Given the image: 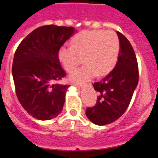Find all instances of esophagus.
<instances>
[{
    "instance_id": "1",
    "label": "esophagus",
    "mask_w": 158,
    "mask_h": 158,
    "mask_svg": "<svg viewBox=\"0 0 158 158\" xmlns=\"http://www.w3.org/2000/svg\"><path fill=\"white\" fill-rule=\"evenodd\" d=\"M73 85L78 87V88H80V87H83V86H84V84H83V83H73Z\"/></svg>"
}]
</instances>
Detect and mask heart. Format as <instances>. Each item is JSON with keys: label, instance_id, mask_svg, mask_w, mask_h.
Listing matches in <instances>:
<instances>
[{"label": "heart", "instance_id": "obj_1", "mask_svg": "<svg viewBox=\"0 0 158 158\" xmlns=\"http://www.w3.org/2000/svg\"><path fill=\"white\" fill-rule=\"evenodd\" d=\"M72 46H63L58 58L64 70L71 73L79 64H85L70 75L73 81H87L95 75L105 76L115 67L120 52V40L113 31L85 30L72 39Z\"/></svg>", "mask_w": 158, "mask_h": 158}]
</instances>
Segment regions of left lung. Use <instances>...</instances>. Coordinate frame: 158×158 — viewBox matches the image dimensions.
Segmentation results:
<instances>
[{"instance_id": "left-lung-1", "label": "left lung", "mask_w": 158, "mask_h": 158, "mask_svg": "<svg viewBox=\"0 0 158 158\" xmlns=\"http://www.w3.org/2000/svg\"><path fill=\"white\" fill-rule=\"evenodd\" d=\"M120 52L116 66L106 77L93 84L98 92L95 106L86 109L93 123L105 125L123 115L131 102L139 80L137 57L131 44L120 32Z\"/></svg>"}]
</instances>
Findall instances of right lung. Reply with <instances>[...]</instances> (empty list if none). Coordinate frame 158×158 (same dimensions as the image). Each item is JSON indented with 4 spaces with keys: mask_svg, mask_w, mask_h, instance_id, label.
Segmentation results:
<instances>
[{
    "mask_svg": "<svg viewBox=\"0 0 158 158\" xmlns=\"http://www.w3.org/2000/svg\"><path fill=\"white\" fill-rule=\"evenodd\" d=\"M73 33V27H39L23 39L15 52V91L22 107L34 118L50 120L62 110L69 85L57 83L66 76L58 51Z\"/></svg>",
    "mask_w": 158,
    "mask_h": 158,
    "instance_id": "obj_1",
    "label": "right lung"
}]
</instances>
